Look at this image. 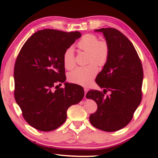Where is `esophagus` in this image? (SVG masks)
Wrapping results in <instances>:
<instances>
[{
  "label": "esophagus",
  "mask_w": 158,
  "mask_h": 158,
  "mask_svg": "<svg viewBox=\"0 0 158 158\" xmlns=\"http://www.w3.org/2000/svg\"><path fill=\"white\" fill-rule=\"evenodd\" d=\"M89 91V89H87V88H85L84 89V92H85V95H84V98H85V95H86V93H87V92Z\"/></svg>",
  "instance_id": "34e87169"
}]
</instances>
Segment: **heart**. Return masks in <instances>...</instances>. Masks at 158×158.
<instances>
[{"label":"heart","instance_id":"obj_1","mask_svg":"<svg viewBox=\"0 0 158 158\" xmlns=\"http://www.w3.org/2000/svg\"><path fill=\"white\" fill-rule=\"evenodd\" d=\"M79 49L89 53L88 61L90 63L85 67H78L69 73L68 79L74 84L84 86L91 84L98 72V67L95 62L102 65L107 60L109 55V47L105 40H98V37L93 34H86L81 37L77 43ZM63 61L65 68L73 69L75 65L73 49L69 47L64 52ZM92 63H91V62Z\"/></svg>","mask_w":158,"mask_h":158}]
</instances>
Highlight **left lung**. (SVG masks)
<instances>
[{
    "instance_id": "obj_1",
    "label": "left lung",
    "mask_w": 158,
    "mask_h": 158,
    "mask_svg": "<svg viewBox=\"0 0 158 158\" xmlns=\"http://www.w3.org/2000/svg\"><path fill=\"white\" fill-rule=\"evenodd\" d=\"M95 32L103 33L109 47V55L95 81L103 93L90 90L85 98L92 99L98 110L89 117L95 127L106 132L123 128L132 118L141 100L143 73L137 51L121 32L112 28ZM110 92L109 96L103 93Z\"/></svg>"
}]
</instances>
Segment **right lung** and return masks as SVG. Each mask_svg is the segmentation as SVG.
Returning a JSON list of instances; mask_svg holds the SVG:
<instances>
[{
  "label": "right lung",
  "mask_w": 158,
  "mask_h": 158,
  "mask_svg": "<svg viewBox=\"0 0 158 158\" xmlns=\"http://www.w3.org/2000/svg\"><path fill=\"white\" fill-rule=\"evenodd\" d=\"M81 36L78 31L44 29L29 37L20 50L14 69L15 98L26 121L37 130L57 129L65 123L68 109L84 98L81 85L65 82L63 61L65 51ZM58 82L65 88L53 91Z\"/></svg>",
  "instance_id": "right-lung-1"
}]
</instances>
